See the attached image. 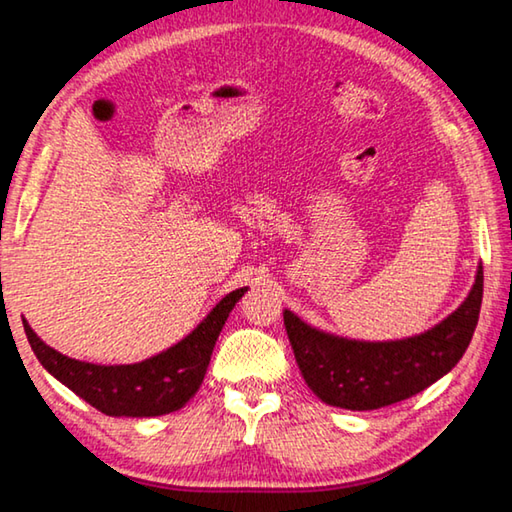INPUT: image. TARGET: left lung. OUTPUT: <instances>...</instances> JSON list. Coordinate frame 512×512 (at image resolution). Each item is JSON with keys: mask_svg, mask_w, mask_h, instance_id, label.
Segmentation results:
<instances>
[{"mask_svg": "<svg viewBox=\"0 0 512 512\" xmlns=\"http://www.w3.org/2000/svg\"><path fill=\"white\" fill-rule=\"evenodd\" d=\"M483 266L456 312L431 330L394 342H360L307 326L285 310V328L307 387L323 403L378 410L410 399L456 367L478 323Z\"/></svg>", "mask_w": 512, "mask_h": 512, "instance_id": "obj_1", "label": "left lung"}]
</instances>
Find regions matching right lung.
Returning a JSON list of instances; mask_svg holds the SVG:
<instances>
[{"label":"right lung","instance_id":"right-lung-1","mask_svg":"<svg viewBox=\"0 0 512 512\" xmlns=\"http://www.w3.org/2000/svg\"><path fill=\"white\" fill-rule=\"evenodd\" d=\"M246 291H230L182 342L136 364L72 360L47 346L27 321L22 323L38 362L95 410L109 417H159L180 410L198 392L216 339Z\"/></svg>","mask_w":512,"mask_h":512}]
</instances>
